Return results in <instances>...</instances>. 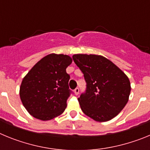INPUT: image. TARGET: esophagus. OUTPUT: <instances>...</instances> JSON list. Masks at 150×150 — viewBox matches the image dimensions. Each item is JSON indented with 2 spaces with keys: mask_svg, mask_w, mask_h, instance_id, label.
<instances>
[{
  "mask_svg": "<svg viewBox=\"0 0 150 150\" xmlns=\"http://www.w3.org/2000/svg\"><path fill=\"white\" fill-rule=\"evenodd\" d=\"M74 92H75V95H79V88H75V89H74Z\"/></svg>",
  "mask_w": 150,
  "mask_h": 150,
  "instance_id": "34e87169",
  "label": "esophagus"
}]
</instances>
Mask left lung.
<instances>
[{
	"label": "left lung",
	"mask_w": 150,
	"mask_h": 150,
	"mask_svg": "<svg viewBox=\"0 0 150 150\" xmlns=\"http://www.w3.org/2000/svg\"><path fill=\"white\" fill-rule=\"evenodd\" d=\"M73 60L84 75L86 88L78 98L86 116L107 122L117 116L126 105L131 92L128 76L101 55L77 54Z\"/></svg>",
	"instance_id": "left-lung-1"
}]
</instances>
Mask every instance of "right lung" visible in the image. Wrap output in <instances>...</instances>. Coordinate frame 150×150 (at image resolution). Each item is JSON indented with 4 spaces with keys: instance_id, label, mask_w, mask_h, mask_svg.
Wrapping results in <instances>:
<instances>
[{
    "instance_id": "add662e5",
    "label": "right lung",
    "mask_w": 150,
    "mask_h": 150,
    "mask_svg": "<svg viewBox=\"0 0 150 150\" xmlns=\"http://www.w3.org/2000/svg\"><path fill=\"white\" fill-rule=\"evenodd\" d=\"M70 56L50 54L39 61L24 77L20 98L28 112L36 119L47 121L62 114L73 91L69 88L70 75L66 68Z\"/></svg>"
}]
</instances>
